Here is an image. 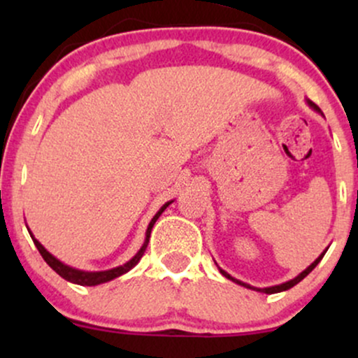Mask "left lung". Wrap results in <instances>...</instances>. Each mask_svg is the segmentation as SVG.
I'll list each match as a JSON object with an SVG mask.
<instances>
[{
  "instance_id": "left-lung-1",
  "label": "left lung",
  "mask_w": 358,
  "mask_h": 358,
  "mask_svg": "<svg viewBox=\"0 0 358 358\" xmlns=\"http://www.w3.org/2000/svg\"><path fill=\"white\" fill-rule=\"evenodd\" d=\"M308 104H310V106H311V108H313L315 110H318V113H322V109H320V108H318V106H316V104H315V102L308 101ZM324 252H327V250H324ZM324 252H323V254H322V256H320L318 259H316V261L313 262V264H311V266H310V268H308V269H305V271H303V273H301V274H299V276H296V278H294V279H291V281H287V282H282V285H278V286H271V287H262V289H261V287H252V286L245 285V282H241V281H237V279H234V278L231 276V274H227V273H225V271H224V269H220V273H222V274H224V276H225V278L232 279V281H234V282H237V285H241V286H245V287H249V289H257V291H261V293H268V294H273V293H281V291H286V289H289V287H293L294 285H298V282H299V281H301V279H305V278L308 276V274H310V273H311V271H313V269L316 268V264H318V262H320V261H322V257L324 256Z\"/></svg>"
}]
</instances>
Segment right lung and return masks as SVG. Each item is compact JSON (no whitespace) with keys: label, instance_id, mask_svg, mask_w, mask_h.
<instances>
[{"label":"right lung","instance_id":"1","mask_svg":"<svg viewBox=\"0 0 358 358\" xmlns=\"http://www.w3.org/2000/svg\"><path fill=\"white\" fill-rule=\"evenodd\" d=\"M171 202H168V203L163 205V207L158 210V213H156L153 219H151L150 225H148V231H146V241H145V244H143V248L139 249V252L136 254V256L131 259L129 262H126L124 266H119V268H114V269H109V271H99V273H85V271L69 268V266L62 264L59 259L53 257L52 254L48 252V250L45 249L43 245L35 239V237H34V242H35L36 249H38V252L42 254V257L45 259V262H47V264L50 266V268L55 271V273L59 274V276H62L64 279H67V281H71V282H76V285H80V286H97V285H101V282H108V281H110V279L119 278V276H121V274L127 273V271L133 269L134 266L138 264L139 259L143 257V254H145V250L148 248V242H150V236H151V229H153L155 222L158 220V217L162 215L163 210H165V208Z\"/></svg>","mask_w":358,"mask_h":358}]
</instances>
